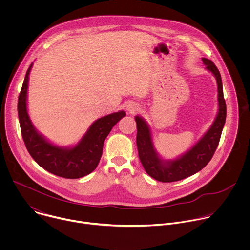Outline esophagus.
Segmentation results:
<instances>
[{"label":"esophagus","mask_w":250,"mask_h":250,"mask_svg":"<svg viewBox=\"0 0 250 250\" xmlns=\"http://www.w3.org/2000/svg\"><path fill=\"white\" fill-rule=\"evenodd\" d=\"M127 110H128L130 113L134 114V113H136V112L139 110V106H138V104H135V103H130V104H127Z\"/></svg>","instance_id":"1"}]
</instances>
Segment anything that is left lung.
Listing matches in <instances>:
<instances>
[{
  "label": "left lung",
  "mask_w": 250,
  "mask_h": 250,
  "mask_svg": "<svg viewBox=\"0 0 250 250\" xmlns=\"http://www.w3.org/2000/svg\"><path fill=\"white\" fill-rule=\"evenodd\" d=\"M206 68L215 75L218 83L219 113L210 128L185 154L172 161L160 159L153 147L150 128L140 117H135L137 134L136 146L140 162L146 173L155 180L168 183L179 181L202 170L216 152L227 118V105L224 98L220 71L213 62L202 58Z\"/></svg>",
  "instance_id": "1"
}]
</instances>
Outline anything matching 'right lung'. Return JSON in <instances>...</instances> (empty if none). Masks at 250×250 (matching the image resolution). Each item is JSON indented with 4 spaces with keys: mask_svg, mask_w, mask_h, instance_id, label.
Wrapping results in <instances>:
<instances>
[{
    "mask_svg": "<svg viewBox=\"0 0 250 250\" xmlns=\"http://www.w3.org/2000/svg\"><path fill=\"white\" fill-rule=\"evenodd\" d=\"M31 66L32 63L26 71L18 101L21 135L28 153L41 167L56 176L77 179L90 174L100 162L105 137L125 113L121 111L94 122L79 144L72 148L53 146L35 130L27 115L26 93Z\"/></svg>",
    "mask_w": 250,
    "mask_h": 250,
    "instance_id": "right-lung-1",
    "label": "right lung"
}]
</instances>
